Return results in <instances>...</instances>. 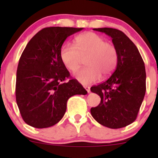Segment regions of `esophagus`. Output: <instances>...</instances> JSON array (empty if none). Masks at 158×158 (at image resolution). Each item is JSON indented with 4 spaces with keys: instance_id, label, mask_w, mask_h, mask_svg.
Returning <instances> with one entry per match:
<instances>
[{
    "instance_id": "esophagus-1",
    "label": "esophagus",
    "mask_w": 158,
    "mask_h": 158,
    "mask_svg": "<svg viewBox=\"0 0 158 158\" xmlns=\"http://www.w3.org/2000/svg\"><path fill=\"white\" fill-rule=\"evenodd\" d=\"M84 88H85V90L87 91V92H88V93H89V92H90V87H89V86H84Z\"/></svg>"
}]
</instances>
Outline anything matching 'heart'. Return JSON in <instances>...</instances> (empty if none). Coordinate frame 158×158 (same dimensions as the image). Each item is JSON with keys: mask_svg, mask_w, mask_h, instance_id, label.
<instances>
[{"mask_svg": "<svg viewBox=\"0 0 158 158\" xmlns=\"http://www.w3.org/2000/svg\"><path fill=\"white\" fill-rule=\"evenodd\" d=\"M76 46L64 44L60 51V57L64 66L71 72L77 71L86 58L84 68L76 74V79L82 85L97 82L103 76H108L114 69L118 54L115 47L106 43L104 38L92 32H87L76 36Z\"/></svg>", "mask_w": 158, "mask_h": 158, "instance_id": "obj_1", "label": "heart"}]
</instances>
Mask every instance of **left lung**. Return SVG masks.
Returning a JSON list of instances; mask_svg holds the SVG:
<instances>
[{
    "instance_id": "obj_1",
    "label": "left lung",
    "mask_w": 158,
    "mask_h": 158,
    "mask_svg": "<svg viewBox=\"0 0 158 158\" xmlns=\"http://www.w3.org/2000/svg\"><path fill=\"white\" fill-rule=\"evenodd\" d=\"M111 38L118 54L115 70L102 83L91 87L101 98L91 114L96 122L109 128H121L135 122L146 92L144 63L134 43L121 30L95 28Z\"/></svg>"
}]
</instances>
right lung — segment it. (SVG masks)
I'll return each instance as SVG.
<instances>
[{
	"mask_svg": "<svg viewBox=\"0 0 158 158\" xmlns=\"http://www.w3.org/2000/svg\"><path fill=\"white\" fill-rule=\"evenodd\" d=\"M83 28L52 27L40 30L29 41L19 60L16 101L23 121L33 128H45L64 116L66 103L87 91L62 62L60 51L70 35Z\"/></svg>",
	"mask_w": 158,
	"mask_h": 158,
	"instance_id": "obj_1",
	"label": "right lung"
}]
</instances>
